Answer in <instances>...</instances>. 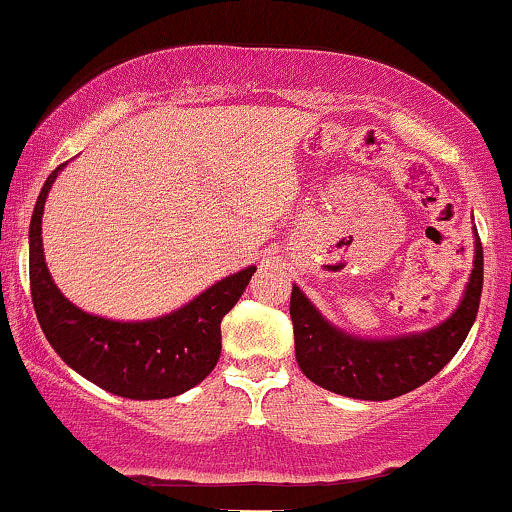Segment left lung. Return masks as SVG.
Here are the masks:
<instances>
[{"mask_svg": "<svg viewBox=\"0 0 512 512\" xmlns=\"http://www.w3.org/2000/svg\"><path fill=\"white\" fill-rule=\"evenodd\" d=\"M474 269L460 308L443 325L397 339H361L332 327L298 286L291 291L296 361L308 380L337 395L385 402L416 390L457 354L474 320L484 286V250L477 236Z\"/></svg>", "mask_w": 512, "mask_h": 512, "instance_id": "1", "label": "left lung"}]
</instances>
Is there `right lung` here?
<instances>
[{"mask_svg":"<svg viewBox=\"0 0 512 512\" xmlns=\"http://www.w3.org/2000/svg\"><path fill=\"white\" fill-rule=\"evenodd\" d=\"M64 166V163H62ZM62 166L45 180L31 219V296L40 327L62 361L93 385L127 399H166L202 383L221 356V320L255 267L226 276L175 313L146 322L88 315L62 296L43 255V209Z\"/></svg>","mask_w":512,"mask_h":512,"instance_id":"right-lung-1","label":"right lung"}]
</instances>
